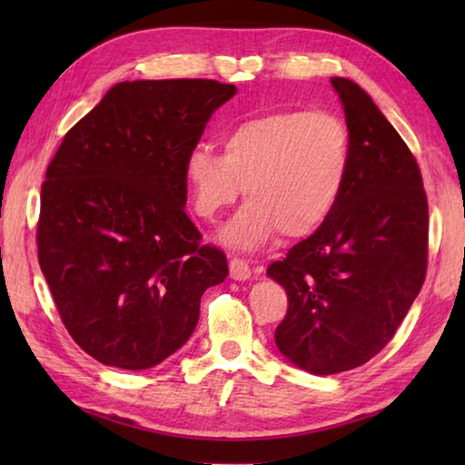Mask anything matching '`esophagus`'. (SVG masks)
Masks as SVG:
<instances>
[{
	"label": "esophagus",
	"mask_w": 465,
	"mask_h": 465,
	"mask_svg": "<svg viewBox=\"0 0 465 465\" xmlns=\"http://www.w3.org/2000/svg\"><path fill=\"white\" fill-rule=\"evenodd\" d=\"M230 275H232L233 280L245 282V280H250V278H252V270H250V265L245 263L243 260H240V258H232V260H230Z\"/></svg>",
	"instance_id": "34e87169"
}]
</instances>
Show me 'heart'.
<instances>
[{
  "label": "heart",
  "instance_id": "heart-1",
  "mask_svg": "<svg viewBox=\"0 0 465 465\" xmlns=\"http://www.w3.org/2000/svg\"><path fill=\"white\" fill-rule=\"evenodd\" d=\"M351 172V135L338 115L285 110L232 125L222 153L195 145L183 160L193 212L215 222L242 192L245 205L222 230L233 250H258L283 232L305 238L330 220Z\"/></svg>",
  "mask_w": 465,
  "mask_h": 465
}]
</instances>
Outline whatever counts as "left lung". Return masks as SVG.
<instances>
[{
	"label": "left lung",
	"instance_id": "8db88e82",
	"mask_svg": "<svg viewBox=\"0 0 465 465\" xmlns=\"http://www.w3.org/2000/svg\"><path fill=\"white\" fill-rule=\"evenodd\" d=\"M351 135V172L331 217L268 275L288 293L278 350L315 375L370 361L426 280L428 197L416 157L358 84L331 77Z\"/></svg>",
	"mask_w": 465,
	"mask_h": 465
}]
</instances>
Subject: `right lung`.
<instances>
[{
    "label": "right lung",
    "instance_id": "1",
    "mask_svg": "<svg viewBox=\"0 0 465 465\" xmlns=\"http://www.w3.org/2000/svg\"><path fill=\"white\" fill-rule=\"evenodd\" d=\"M235 85L115 84L47 165L37 258L69 335L104 365L147 370L190 340L225 253L185 215L183 160Z\"/></svg>",
    "mask_w": 465,
    "mask_h": 465
}]
</instances>
